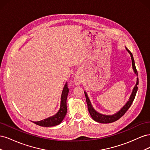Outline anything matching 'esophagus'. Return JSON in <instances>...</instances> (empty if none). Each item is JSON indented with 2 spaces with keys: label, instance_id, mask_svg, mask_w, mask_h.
<instances>
[{
  "label": "esophagus",
  "instance_id": "esophagus-1",
  "mask_svg": "<svg viewBox=\"0 0 150 150\" xmlns=\"http://www.w3.org/2000/svg\"><path fill=\"white\" fill-rule=\"evenodd\" d=\"M74 82L75 84H76V85H79V84H81V80L79 77L76 76L74 79Z\"/></svg>",
  "mask_w": 150,
  "mask_h": 150
}]
</instances>
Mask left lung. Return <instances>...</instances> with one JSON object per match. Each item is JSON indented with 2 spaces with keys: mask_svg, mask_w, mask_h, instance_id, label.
<instances>
[{
  "mask_svg": "<svg viewBox=\"0 0 150 150\" xmlns=\"http://www.w3.org/2000/svg\"><path fill=\"white\" fill-rule=\"evenodd\" d=\"M126 49L127 51H128V52L130 54L131 57V60H132L133 69L134 70V72H135V74L138 76V72L137 70V68H136V66H135L133 54L130 52V51H129V50L126 47ZM138 78H137V84H136L133 90L132 94H131V95L129 101L127 102L125 105L121 108V110L120 111L116 112V114L113 115H104L100 114V113H99L97 111H95L94 110V108H93V106H91V102L88 97L87 94H86V92H84L86 99V103H87V104H88V111H89V112L91 116L92 117V118L95 121L98 122H101V123H110V122H115L117 120H118L120 117H121L125 114V112L128 111V110L131 104H132L134 99V98L136 96V94H137L138 88Z\"/></svg>",
  "mask_w": 150,
  "mask_h": 150,
  "instance_id": "obj_1",
  "label": "left lung"
}]
</instances>
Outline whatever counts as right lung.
Masks as SVG:
<instances>
[{
	"label": "right lung",
	"instance_id": "right-lung-1",
	"mask_svg": "<svg viewBox=\"0 0 150 150\" xmlns=\"http://www.w3.org/2000/svg\"><path fill=\"white\" fill-rule=\"evenodd\" d=\"M69 89L68 88L67 83L65 84L64 89H63L62 95H61V107L60 110L56 113L55 115L51 117H48L47 119L40 121L34 122L35 125L44 126V127H49L58 125L60 124L64 118V117L67 112V106H66V101L68 93H69Z\"/></svg>",
	"mask_w": 150,
	"mask_h": 150
}]
</instances>
